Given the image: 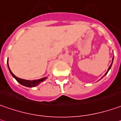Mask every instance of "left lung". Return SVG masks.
I'll return each instance as SVG.
<instances>
[{"instance_id": "left-lung-1", "label": "left lung", "mask_w": 121, "mask_h": 121, "mask_svg": "<svg viewBox=\"0 0 121 121\" xmlns=\"http://www.w3.org/2000/svg\"><path fill=\"white\" fill-rule=\"evenodd\" d=\"M113 59H112V63H113ZM112 63H111V65L110 66H109V68H108V72L106 73H105V75H106V74H107V73H108V71H109V69H111V65H112Z\"/></svg>"}]
</instances>
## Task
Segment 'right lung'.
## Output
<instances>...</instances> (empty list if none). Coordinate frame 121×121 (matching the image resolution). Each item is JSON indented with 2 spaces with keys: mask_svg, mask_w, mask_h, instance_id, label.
<instances>
[{
  "mask_svg": "<svg viewBox=\"0 0 121 121\" xmlns=\"http://www.w3.org/2000/svg\"><path fill=\"white\" fill-rule=\"evenodd\" d=\"M8 69H9V71H10V72L11 75H12V77H14V78H16V80L19 83H20L21 84H22L23 86H25L27 87H34L36 86L37 85H39V84H40V82H42L44 80H45L46 78H40V79H39V80H35V81H28V80H25V79H22V78H19L18 77H16L15 75H13L12 72L11 71V70L9 68V66H8Z\"/></svg>",
  "mask_w": 121,
  "mask_h": 121,
  "instance_id": "add662e5",
  "label": "right lung"
}]
</instances>
